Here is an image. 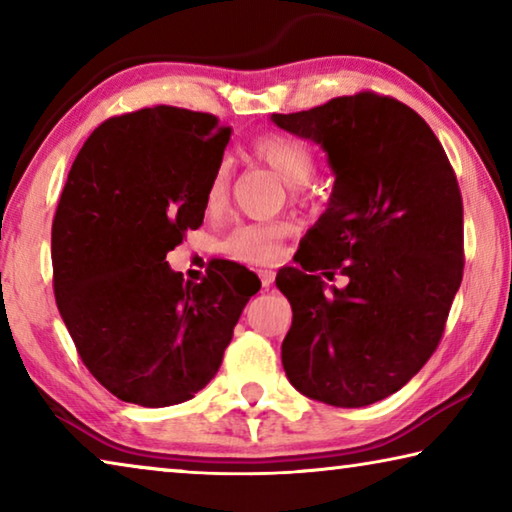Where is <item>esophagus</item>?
Wrapping results in <instances>:
<instances>
[{"mask_svg":"<svg viewBox=\"0 0 512 512\" xmlns=\"http://www.w3.org/2000/svg\"><path fill=\"white\" fill-rule=\"evenodd\" d=\"M259 277H262V287L268 289L275 280V273L273 271H259Z\"/></svg>","mask_w":512,"mask_h":512,"instance_id":"1","label":"esophagus"}]
</instances>
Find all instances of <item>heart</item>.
<instances>
[{
  "mask_svg": "<svg viewBox=\"0 0 512 512\" xmlns=\"http://www.w3.org/2000/svg\"><path fill=\"white\" fill-rule=\"evenodd\" d=\"M250 155L264 167L271 169L277 178L287 185H305V180L314 171V153L307 144L289 135H262L250 146ZM230 194V169L221 164L212 173L207 185L205 205L210 212H219L228 203ZM291 232V225L284 221H264L239 225L221 241V250L232 259L246 264H273L280 257L282 239Z\"/></svg>",
  "mask_w": 512,
  "mask_h": 512,
  "instance_id": "heart-1",
  "label": "heart"
}]
</instances>
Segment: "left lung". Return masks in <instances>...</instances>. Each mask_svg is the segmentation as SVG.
Returning a JSON list of instances; mask_svg holds the SVG:
<instances>
[{
    "label": "left lung",
    "mask_w": 512,
    "mask_h": 512,
    "mask_svg": "<svg viewBox=\"0 0 512 512\" xmlns=\"http://www.w3.org/2000/svg\"><path fill=\"white\" fill-rule=\"evenodd\" d=\"M271 119L320 144L336 176L300 241V266L275 277L293 309L284 372L311 400L375 404L418 375L443 339L463 280L456 173L427 121L393 97L359 92ZM318 270L345 274L349 287L327 294Z\"/></svg>",
    "instance_id": "8db88e82"
}]
</instances>
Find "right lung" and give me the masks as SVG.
<instances>
[{
    "label": "right lung",
    "mask_w": 512,
    "mask_h": 512,
    "mask_svg": "<svg viewBox=\"0 0 512 512\" xmlns=\"http://www.w3.org/2000/svg\"><path fill=\"white\" fill-rule=\"evenodd\" d=\"M230 133L207 112L144 108L94 128L69 169L51 225L56 305L85 368L121 402L192 400L262 287L228 259L201 282L164 262L201 228Z\"/></svg>",
    "instance_id": "right-lung-1"
}]
</instances>
